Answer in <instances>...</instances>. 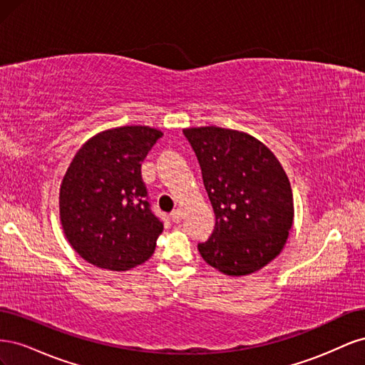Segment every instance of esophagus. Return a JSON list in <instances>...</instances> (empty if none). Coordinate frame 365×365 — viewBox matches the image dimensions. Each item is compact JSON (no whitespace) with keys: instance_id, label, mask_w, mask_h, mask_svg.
<instances>
[{"instance_id":"1","label":"esophagus","mask_w":365,"mask_h":365,"mask_svg":"<svg viewBox=\"0 0 365 365\" xmlns=\"http://www.w3.org/2000/svg\"><path fill=\"white\" fill-rule=\"evenodd\" d=\"M182 215H184V212H182V208L181 207H178V208H175L173 212L170 213V217H172V220L173 222H181V219H182Z\"/></svg>"}]
</instances>
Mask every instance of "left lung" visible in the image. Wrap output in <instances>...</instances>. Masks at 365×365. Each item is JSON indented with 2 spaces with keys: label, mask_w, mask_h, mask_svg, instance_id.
<instances>
[{
  "label": "left lung",
  "mask_w": 365,
  "mask_h": 365,
  "mask_svg": "<svg viewBox=\"0 0 365 365\" xmlns=\"http://www.w3.org/2000/svg\"><path fill=\"white\" fill-rule=\"evenodd\" d=\"M216 215L202 259L231 277L262 269L282 252L294 224L288 175L274 153L247 132L185 128Z\"/></svg>",
  "instance_id": "obj_1"
}]
</instances>
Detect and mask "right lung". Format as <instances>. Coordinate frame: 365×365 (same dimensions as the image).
Here are the masks:
<instances>
[{
  "instance_id": "add662e5",
  "label": "right lung",
  "mask_w": 365,
  "mask_h": 365,
  "mask_svg": "<svg viewBox=\"0 0 365 365\" xmlns=\"http://www.w3.org/2000/svg\"><path fill=\"white\" fill-rule=\"evenodd\" d=\"M161 135L149 126L102 130L68 165L59 190L62 230L97 268L128 271L155 251L163 222L150 212L141 161Z\"/></svg>"
}]
</instances>
